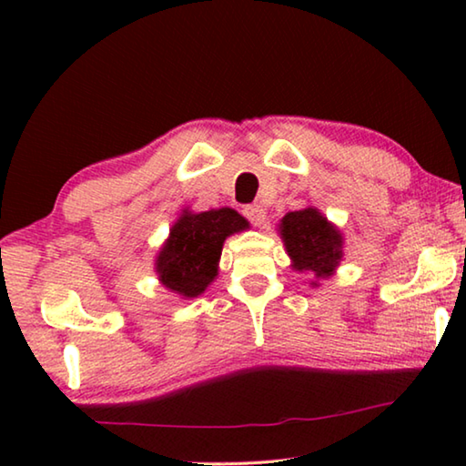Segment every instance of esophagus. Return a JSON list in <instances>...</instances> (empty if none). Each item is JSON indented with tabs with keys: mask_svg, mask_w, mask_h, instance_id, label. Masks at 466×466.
<instances>
[{
	"mask_svg": "<svg viewBox=\"0 0 466 466\" xmlns=\"http://www.w3.org/2000/svg\"><path fill=\"white\" fill-rule=\"evenodd\" d=\"M242 216L247 218L250 224H255V226H263L265 224V209L261 208V205H257V203L244 205Z\"/></svg>",
	"mask_w": 466,
	"mask_h": 466,
	"instance_id": "34e87169",
	"label": "esophagus"
}]
</instances>
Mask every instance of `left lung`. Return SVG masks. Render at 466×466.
Returning <instances> with one entry per match:
<instances>
[{"mask_svg":"<svg viewBox=\"0 0 466 466\" xmlns=\"http://www.w3.org/2000/svg\"><path fill=\"white\" fill-rule=\"evenodd\" d=\"M281 236L298 271L327 278L343 257L341 234L312 208L291 211L283 218Z\"/></svg>","mask_w":466,"mask_h":466,"instance_id":"obj_1","label":"left lung"}]
</instances>
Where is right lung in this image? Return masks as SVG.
<instances>
[{
    "mask_svg": "<svg viewBox=\"0 0 466 466\" xmlns=\"http://www.w3.org/2000/svg\"><path fill=\"white\" fill-rule=\"evenodd\" d=\"M244 228L247 219L228 208L203 214L185 211V216L172 226L170 238L157 255L156 269L160 281L185 298L203 294L218 275L226 236Z\"/></svg>",
    "mask_w": 466,
    "mask_h": 466,
    "instance_id": "add662e5",
    "label": "right lung"
}]
</instances>
